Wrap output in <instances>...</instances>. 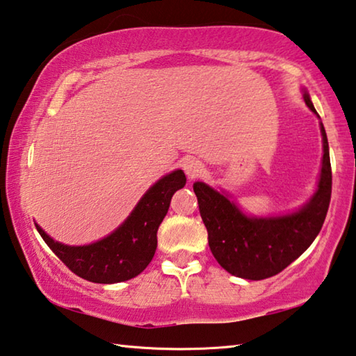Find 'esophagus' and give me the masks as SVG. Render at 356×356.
Listing matches in <instances>:
<instances>
[{"mask_svg":"<svg viewBox=\"0 0 356 356\" xmlns=\"http://www.w3.org/2000/svg\"><path fill=\"white\" fill-rule=\"evenodd\" d=\"M183 170L188 175L189 179H195L198 177H202V173L204 172V165L198 159L191 158L183 162Z\"/></svg>","mask_w":356,"mask_h":356,"instance_id":"esophagus-1","label":"esophagus"}]
</instances>
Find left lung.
Returning <instances> with one entry per match:
<instances>
[{"label": "left lung", "instance_id": "left-lung-1", "mask_svg": "<svg viewBox=\"0 0 356 356\" xmlns=\"http://www.w3.org/2000/svg\"><path fill=\"white\" fill-rule=\"evenodd\" d=\"M303 99L319 117L303 89ZM321 118V117H319ZM321 124L322 167L313 197L294 213L282 216H248L227 192L209 184L194 183L200 216L208 229V242L223 269L234 277L264 280L277 275L313 244L325 220L332 197V165L327 133Z\"/></svg>", "mask_w": 356, "mask_h": 356}]
</instances>
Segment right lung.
I'll list each match as a JSON object with an SVG mask.
<instances>
[{
	"instance_id": "right-lung-1",
	"label": "right lung",
	"mask_w": 356,
	"mask_h": 356,
	"mask_svg": "<svg viewBox=\"0 0 356 356\" xmlns=\"http://www.w3.org/2000/svg\"><path fill=\"white\" fill-rule=\"evenodd\" d=\"M186 175L173 170L158 179L114 232L87 245H67L54 241L37 225L47 245L78 277L92 283L112 284L139 275L153 259L158 228L170 207L175 192L183 189Z\"/></svg>"
}]
</instances>
